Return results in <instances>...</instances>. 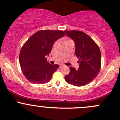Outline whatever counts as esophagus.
Returning <instances> with one entry per match:
<instances>
[{
  "mask_svg": "<svg viewBox=\"0 0 120 120\" xmlns=\"http://www.w3.org/2000/svg\"><path fill=\"white\" fill-rule=\"evenodd\" d=\"M64 65H63V64H60V66H59V68H61V67H64Z\"/></svg>",
  "mask_w": 120,
  "mask_h": 120,
  "instance_id": "34e87169",
  "label": "esophagus"
}]
</instances>
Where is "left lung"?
<instances>
[{
    "label": "left lung",
    "mask_w": 120,
    "mask_h": 120,
    "mask_svg": "<svg viewBox=\"0 0 120 120\" xmlns=\"http://www.w3.org/2000/svg\"><path fill=\"white\" fill-rule=\"evenodd\" d=\"M75 45V54L79 59V67L76 70L70 67V72L65 76L69 84L82 86L90 83L99 74L101 66V53L94 40L79 31H64Z\"/></svg>",
    "instance_id": "1"
}]
</instances>
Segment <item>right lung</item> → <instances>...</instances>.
Masks as SVG:
<instances>
[{
  "instance_id": "obj_1",
  "label": "right lung",
  "mask_w": 120,
  "mask_h": 120,
  "mask_svg": "<svg viewBox=\"0 0 120 120\" xmlns=\"http://www.w3.org/2000/svg\"><path fill=\"white\" fill-rule=\"evenodd\" d=\"M63 31L41 30L27 40L21 49L19 61L25 78L35 84H43L51 79L59 65H52L46 60L54 42L64 36Z\"/></svg>"
}]
</instances>
